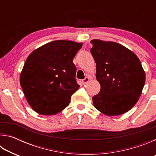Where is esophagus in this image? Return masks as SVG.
<instances>
[{"label":"esophagus","mask_w":156,"mask_h":156,"mask_svg":"<svg viewBox=\"0 0 156 156\" xmlns=\"http://www.w3.org/2000/svg\"><path fill=\"white\" fill-rule=\"evenodd\" d=\"M89 78H88V77H86L85 78L83 79V80H82V83H83V84H84L87 83L88 82H89Z\"/></svg>","instance_id":"obj_1"}]
</instances>
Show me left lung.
<instances>
[{
  "label": "left lung",
  "mask_w": 156,
  "mask_h": 156,
  "mask_svg": "<svg viewBox=\"0 0 156 156\" xmlns=\"http://www.w3.org/2000/svg\"><path fill=\"white\" fill-rule=\"evenodd\" d=\"M100 91L94 96L96 109L107 115H118L138 102L145 83V73L138 56L122 44L91 41Z\"/></svg>",
  "instance_id": "1"
}]
</instances>
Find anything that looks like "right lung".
Masks as SVG:
<instances>
[{
	"mask_svg": "<svg viewBox=\"0 0 156 156\" xmlns=\"http://www.w3.org/2000/svg\"><path fill=\"white\" fill-rule=\"evenodd\" d=\"M83 43L55 41L31 52L20 76V83L27 101L39 114L55 115L67 107L76 83L73 62Z\"/></svg>",
	"mask_w": 156,
	"mask_h": 156,
	"instance_id": "right-lung-1",
	"label": "right lung"
}]
</instances>
